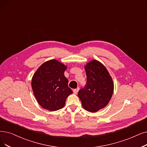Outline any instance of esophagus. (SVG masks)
I'll return each mask as SVG.
<instances>
[{
  "label": "esophagus",
  "mask_w": 147,
  "mask_h": 147,
  "mask_svg": "<svg viewBox=\"0 0 147 147\" xmlns=\"http://www.w3.org/2000/svg\"><path fill=\"white\" fill-rule=\"evenodd\" d=\"M78 90H79V88H77V89H74V90H73V92H74V94H77Z\"/></svg>",
  "instance_id": "1"
}]
</instances>
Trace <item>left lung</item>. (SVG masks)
<instances>
[{
  "label": "left lung",
  "mask_w": 147,
  "mask_h": 147,
  "mask_svg": "<svg viewBox=\"0 0 147 147\" xmlns=\"http://www.w3.org/2000/svg\"><path fill=\"white\" fill-rule=\"evenodd\" d=\"M84 69L87 83L78 95L83 107L89 112L95 113L109 104L113 93V82L106 67L98 60L87 63Z\"/></svg>",
  "instance_id": "8db88e82"
}]
</instances>
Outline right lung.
Instances as JSON below:
<instances>
[{"label": "right lung", "mask_w": 147, "mask_h": 147, "mask_svg": "<svg viewBox=\"0 0 147 147\" xmlns=\"http://www.w3.org/2000/svg\"><path fill=\"white\" fill-rule=\"evenodd\" d=\"M67 66L57 60L43 63L34 74L31 86L42 107L53 111L62 109L66 98L73 93L64 75Z\"/></svg>", "instance_id": "right-lung-1"}]
</instances>
